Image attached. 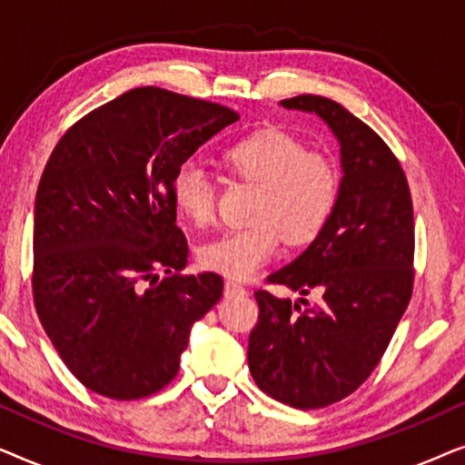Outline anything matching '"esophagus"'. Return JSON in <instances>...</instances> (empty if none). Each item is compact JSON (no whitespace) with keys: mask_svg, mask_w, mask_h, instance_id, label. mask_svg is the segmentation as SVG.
Returning <instances> with one entry per match:
<instances>
[{"mask_svg":"<svg viewBox=\"0 0 465 465\" xmlns=\"http://www.w3.org/2000/svg\"><path fill=\"white\" fill-rule=\"evenodd\" d=\"M224 292H226V296L245 294V288H243V285H241L239 282H234V279H228V282L224 283Z\"/></svg>","mask_w":465,"mask_h":465,"instance_id":"34e87169","label":"esophagus"}]
</instances>
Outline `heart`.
<instances>
[{
    "label": "heart",
    "instance_id": "b5f03b06",
    "mask_svg": "<svg viewBox=\"0 0 465 465\" xmlns=\"http://www.w3.org/2000/svg\"><path fill=\"white\" fill-rule=\"evenodd\" d=\"M231 175L256 183L253 226L226 231L201 245L199 260L209 271L247 279L277 256L282 241L304 245L326 231L339 205L341 177L326 154L307 150L301 139L277 129L256 131L222 152ZM171 196L183 218L205 226L215 213V183L201 164L182 163Z\"/></svg>",
    "mask_w": 465,
    "mask_h": 465
}]
</instances>
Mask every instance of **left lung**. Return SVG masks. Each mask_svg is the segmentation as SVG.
Segmentation results:
<instances>
[{
	"mask_svg": "<svg viewBox=\"0 0 465 465\" xmlns=\"http://www.w3.org/2000/svg\"><path fill=\"white\" fill-rule=\"evenodd\" d=\"M315 112L341 143L339 205L320 237L269 283L309 296L292 304L258 290L260 322L247 364L256 385L294 409L351 396L383 358L412 296L415 220L404 169L383 139L341 104L317 94L283 99Z\"/></svg>",
	"mask_w": 465,
	"mask_h": 465,
	"instance_id": "8db88e82",
	"label": "left lung"
}]
</instances>
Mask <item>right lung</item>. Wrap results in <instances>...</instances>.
I'll use <instances>...</instances> for the list:
<instances>
[{
    "mask_svg": "<svg viewBox=\"0 0 465 465\" xmlns=\"http://www.w3.org/2000/svg\"><path fill=\"white\" fill-rule=\"evenodd\" d=\"M234 120L212 101L133 88L69 126L44 167L35 311L65 366L99 396L139 400L167 387L193 323L222 298L218 272H182L188 241L171 182Z\"/></svg>",
    "mask_w": 465,
    "mask_h": 465,
    "instance_id": "obj_1",
    "label": "right lung"
}]
</instances>
